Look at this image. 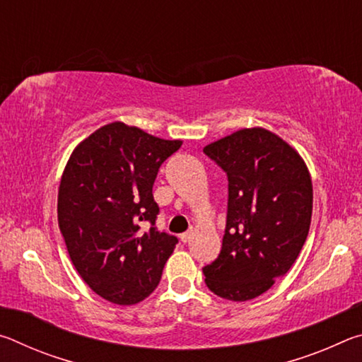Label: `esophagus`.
<instances>
[{
  "label": "esophagus",
  "mask_w": 362,
  "mask_h": 362,
  "mask_svg": "<svg viewBox=\"0 0 362 362\" xmlns=\"http://www.w3.org/2000/svg\"><path fill=\"white\" fill-rule=\"evenodd\" d=\"M192 236H193V233H192V231L182 233V235H180V241H182V243H188L189 240H192Z\"/></svg>",
  "instance_id": "esophagus-1"
}]
</instances>
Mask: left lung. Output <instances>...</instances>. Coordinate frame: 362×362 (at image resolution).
<instances>
[{
  "instance_id": "1",
  "label": "left lung",
  "mask_w": 362,
  "mask_h": 362,
  "mask_svg": "<svg viewBox=\"0 0 362 362\" xmlns=\"http://www.w3.org/2000/svg\"><path fill=\"white\" fill-rule=\"evenodd\" d=\"M228 177L222 250L203 268L216 296L246 302L289 272L306 241L313 185L302 156L263 127L230 134L204 146Z\"/></svg>"
}]
</instances>
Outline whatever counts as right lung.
<instances>
[{
    "label": "right lung",
    "mask_w": 362,
    "mask_h": 362,
    "mask_svg": "<svg viewBox=\"0 0 362 362\" xmlns=\"http://www.w3.org/2000/svg\"><path fill=\"white\" fill-rule=\"evenodd\" d=\"M180 145L115 121L84 139L66 163L59 228L79 276L108 302L134 305L148 297L179 243L156 230L153 183Z\"/></svg>",
    "instance_id": "right-lung-1"
}]
</instances>
